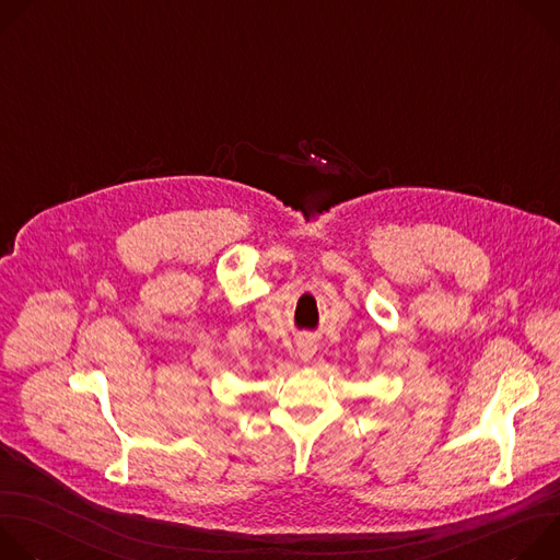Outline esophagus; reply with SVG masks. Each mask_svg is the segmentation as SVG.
Returning <instances> with one entry per match:
<instances>
[{
    "label": "esophagus",
    "mask_w": 560,
    "mask_h": 560,
    "mask_svg": "<svg viewBox=\"0 0 560 560\" xmlns=\"http://www.w3.org/2000/svg\"><path fill=\"white\" fill-rule=\"evenodd\" d=\"M314 352H316V346L312 341H299L296 354H299L301 361H310L314 357Z\"/></svg>",
    "instance_id": "1"
}]
</instances>
